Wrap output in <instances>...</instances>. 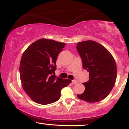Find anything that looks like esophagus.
<instances>
[{"label":"esophagus","mask_w":129,"mask_h":129,"mask_svg":"<svg viewBox=\"0 0 129 129\" xmlns=\"http://www.w3.org/2000/svg\"><path fill=\"white\" fill-rule=\"evenodd\" d=\"M72 83L73 84H76L77 83V80H73L72 81Z\"/></svg>","instance_id":"1"}]
</instances>
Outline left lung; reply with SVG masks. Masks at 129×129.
<instances>
[{
  "instance_id": "obj_1",
  "label": "left lung",
  "mask_w": 129,
  "mask_h": 129,
  "mask_svg": "<svg viewBox=\"0 0 129 129\" xmlns=\"http://www.w3.org/2000/svg\"><path fill=\"white\" fill-rule=\"evenodd\" d=\"M76 49L89 80L83 83L85 90L77 94L81 100L94 103L105 99L115 84L117 67L113 57L105 47L93 40L77 43Z\"/></svg>"
}]
</instances>
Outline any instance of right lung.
<instances>
[{
	"mask_svg": "<svg viewBox=\"0 0 129 129\" xmlns=\"http://www.w3.org/2000/svg\"><path fill=\"white\" fill-rule=\"evenodd\" d=\"M66 44L40 39L29 46L22 54L19 72L22 86L36 103L47 105L57 101L60 91L71 80L56 77V60Z\"/></svg>",
	"mask_w": 129,
	"mask_h": 129,
	"instance_id": "1",
	"label": "right lung"
}]
</instances>
